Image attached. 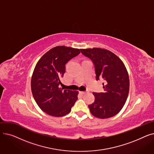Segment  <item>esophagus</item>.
Instances as JSON below:
<instances>
[{
    "label": "esophagus",
    "instance_id": "1",
    "mask_svg": "<svg viewBox=\"0 0 154 154\" xmlns=\"http://www.w3.org/2000/svg\"><path fill=\"white\" fill-rule=\"evenodd\" d=\"M87 92H88V91H84V92H80V94H82V95H84V94H85V93H87Z\"/></svg>",
    "mask_w": 154,
    "mask_h": 154
}]
</instances>
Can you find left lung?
<instances>
[{
	"label": "left lung",
	"mask_w": 154,
	"mask_h": 154,
	"mask_svg": "<svg viewBox=\"0 0 154 154\" xmlns=\"http://www.w3.org/2000/svg\"><path fill=\"white\" fill-rule=\"evenodd\" d=\"M94 63L96 80H104V92H93L94 102L88 106L91 114L99 119L116 116L124 107L129 92V77L123 62L110 51L101 48L80 49Z\"/></svg>",
	"instance_id": "left-lung-1"
}]
</instances>
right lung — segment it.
Masks as SVG:
<instances>
[{"label":"right lung","instance_id":"right-lung-1","mask_svg":"<svg viewBox=\"0 0 154 154\" xmlns=\"http://www.w3.org/2000/svg\"><path fill=\"white\" fill-rule=\"evenodd\" d=\"M80 53V49L57 46L47 52L37 63L31 79L34 98L46 114L54 117L68 114L77 100L78 91L60 88L66 64Z\"/></svg>","mask_w":154,"mask_h":154}]
</instances>
